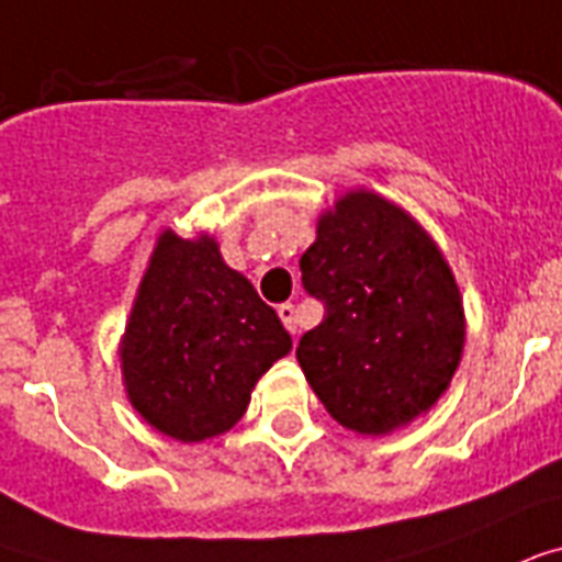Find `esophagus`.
I'll list each match as a JSON object with an SVG mask.
<instances>
[{"label": "esophagus", "instance_id": "34e87169", "mask_svg": "<svg viewBox=\"0 0 562 562\" xmlns=\"http://www.w3.org/2000/svg\"><path fill=\"white\" fill-rule=\"evenodd\" d=\"M278 316H281V322H284V328L290 330V334H295V307L293 304H281V307H278Z\"/></svg>", "mask_w": 562, "mask_h": 562}]
</instances>
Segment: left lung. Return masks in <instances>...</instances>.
I'll return each instance as SVG.
<instances>
[{
	"instance_id": "left-lung-1",
	"label": "left lung",
	"mask_w": 562,
	"mask_h": 562,
	"mask_svg": "<svg viewBox=\"0 0 562 562\" xmlns=\"http://www.w3.org/2000/svg\"><path fill=\"white\" fill-rule=\"evenodd\" d=\"M302 281L325 302V319L295 358L342 428L386 437L442 398L467 342L463 295L402 204L363 187L340 195L319 213Z\"/></svg>"
}]
</instances>
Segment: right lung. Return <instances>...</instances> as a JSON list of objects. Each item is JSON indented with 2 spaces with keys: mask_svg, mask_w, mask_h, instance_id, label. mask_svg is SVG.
I'll list each match as a JSON object with an SVG mask.
<instances>
[{
  "mask_svg": "<svg viewBox=\"0 0 562 562\" xmlns=\"http://www.w3.org/2000/svg\"><path fill=\"white\" fill-rule=\"evenodd\" d=\"M293 340L211 234H158L120 340L132 407L178 442L232 430L251 390Z\"/></svg>",
  "mask_w": 562,
  "mask_h": 562,
  "instance_id": "obj_1",
  "label": "right lung"
}]
</instances>
